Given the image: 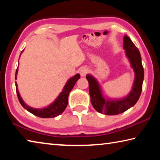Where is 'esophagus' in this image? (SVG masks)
<instances>
[{
	"instance_id": "obj_1",
	"label": "esophagus",
	"mask_w": 160,
	"mask_h": 160,
	"mask_svg": "<svg viewBox=\"0 0 160 160\" xmlns=\"http://www.w3.org/2000/svg\"><path fill=\"white\" fill-rule=\"evenodd\" d=\"M79 72H80V74L81 76L84 77V76H85L87 73H88V68L86 67H81L79 69Z\"/></svg>"
}]
</instances>
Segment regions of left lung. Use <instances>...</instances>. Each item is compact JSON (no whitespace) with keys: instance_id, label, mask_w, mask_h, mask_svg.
Here are the masks:
<instances>
[{"instance_id":"1","label":"left lung","mask_w":160,"mask_h":160,"mask_svg":"<svg viewBox=\"0 0 160 160\" xmlns=\"http://www.w3.org/2000/svg\"><path fill=\"white\" fill-rule=\"evenodd\" d=\"M123 47L135 73L132 89L126 97L121 99L107 98L103 94L101 86L96 78L90 74L86 75L89 82L91 103L94 109L99 113L106 115L119 114L133 107L140 98L144 80V69L142 65L141 56L138 48L127 35L123 37Z\"/></svg>"}]
</instances>
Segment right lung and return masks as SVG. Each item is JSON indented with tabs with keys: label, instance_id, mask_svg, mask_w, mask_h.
Returning <instances> with one entry per match:
<instances>
[{
	"label": "right lung",
	"instance_id": "right-lung-1",
	"mask_svg": "<svg viewBox=\"0 0 160 160\" xmlns=\"http://www.w3.org/2000/svg\"><path fill=\"white\" fill-rule=\"evenodd\" d=\"M23 51H22L21 53L23 52ZM18 72V67L17 70H16L15 72V80L17 79ZM80 74L78 73L76 75H75L73 77L69 78L67 82L66 83V85H65L64 88H63V90H62V92L57 97V98L54 100L53 102L48 105V106H47V107L42 108V109H36V108H33L27 104L26 103L23 101V99H22L20 92H19L18 91L17 82H15L16 92H17L19 102H20L22 106L25 108L26 110H28L29 112L32 113V114L39 116V117L41 118H54L56 117V116L61 114V113L64 112V110L66 109L67 105L68 104L69 93L70 92V91L72 90V88H73L74 85H75V83H76L77 80L78 79H80Z\"/></svg>",
	"mask_w": 160,
	"mask_h": 160
}]
</instances>
